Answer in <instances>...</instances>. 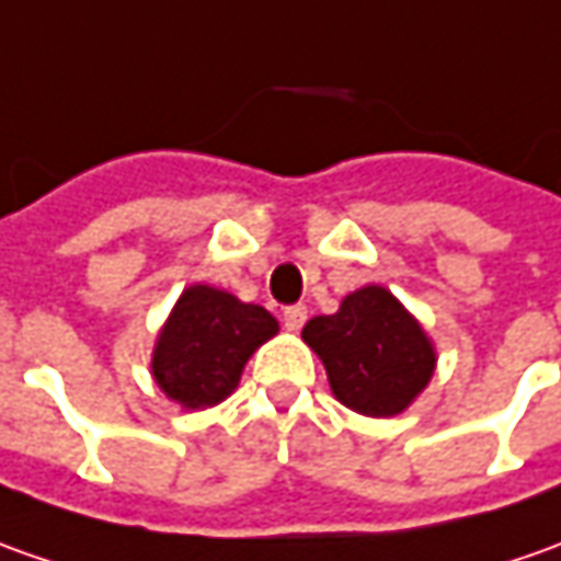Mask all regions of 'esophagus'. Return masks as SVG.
<instances>
[{
  "label": "esophagus",
  "instance_id": "1",
  "mask_svg": "<svg viewBox=\"0 0 561 561\" xmlns=\"http://www.w3.org/2000/svg\"><path fill=\"white\" fill-rule=\"evenodd\" d=\"M282 322H285V329L288 331H300L304 329V322H307V307H304V304L288 307V310L282 312Z\"/></svg>",
  "mask_w": 561,
  "mask_h": 561
}]
</instances>
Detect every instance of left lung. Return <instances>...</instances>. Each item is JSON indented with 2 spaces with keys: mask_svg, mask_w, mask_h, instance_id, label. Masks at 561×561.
Listing matches in <instances>:
<instances>
[{
  "mask_svg": "<svg viewBox=\"0 0 561 561\" xmlns=\"http://www.w3.org/2000/svg\"><path fill=\"white\" fill-rule=\"evenodd\" d=\"M325 365L334 399L365 417L402 414L436 371V346L405 304L383 285H362L337 312L300 331Z\"/></svg>",
  "mask_w": 561,
  "mask_h": 561,
  "instance_id": "obj_1",
  "label": "left lung"
}]
</instances>
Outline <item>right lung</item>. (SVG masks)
Here are the masks:
<instances>
[{"instance_id": "1", "label": "right lung", "mask_w": 561, "mask_h": 561, "mask_svg": "<svg viewBox=\"0 0 561 561\" xmlns=\"http://www.w3.org/2000/svg\"><path fill=\"white\" fill-rule=\"evenodd\" d=\"M279 334L276 316L215 285H190L171 307L152 346L156 387L181 409L224 402L254 350Z\"/></svg>"}]
</instances>
